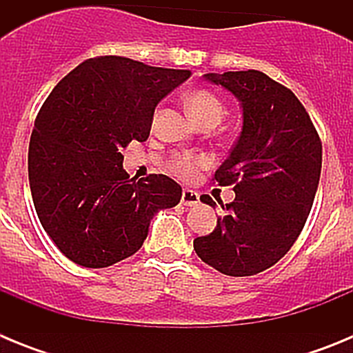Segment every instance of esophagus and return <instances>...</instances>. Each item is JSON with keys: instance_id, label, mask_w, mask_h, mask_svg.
<instances>
[{"instance_id": "34e87169", "label": "esophagus", "mask_w": 353, "mask_h": 353, "mask_svg": "<svg viewBox=\"0 0 353 353\" xmlns=\"http://www.w3.org/2000/svg\"><path fill=\"white\" fill-rule=\"evenodd\" d=\"M182 203L185 205V207H194V205H198L199 203L198 192L192 191V189H183Z\"/></svg>"}]
</instances>
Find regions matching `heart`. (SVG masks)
Wrapping results in <instances>:
<instances>
[{"mask_svg": "<svg viewBox=\"0 0 353 353\" xmlns=\"http://www.w3.org/2000/svg\"><path fill=\"white\" fill-rule=\"evenodd\" d=\"M185 105L187 111L191 114L192 120L196 123H205V121H214V123H219L221 118H223V104L214 93L207 92V90H192L185 95ZM199 164V161H194L191 157H176L171 164L173 171L180 176H191L194 173L196 166Z\"/></svg>", "mask_w": 353, "mask_h": 353, "instance_id": "obj_1", "label": "heart"}]
</instances>
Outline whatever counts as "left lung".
Wrapping results in <instances>:
<instances>
[{"mask_svg":"<svg viewBox=\"0 0 353 353\" xmlns=\"http://www.w3.org/2000/svg\"><path fill=\"white\" fill-rule=\"evenodd\" d=\"M240 102L242 130L230 157L215 171L235 199L194 251L226 276L263 272L281 260L301 235L322 171V143L304 105L260 70L205 74ZM201 201L217 207L210 196Z\"/></svg>","mask_w":353,"mask_h":353,"instance_id":"left-lung-1","label":"left lung"}]
</instances>
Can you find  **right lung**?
Wrapping results in <instances>:
<instances>
[{"label":"right lung","instance_id":"right-lung-1","mask_svg":"<svg viewBox=\"0 0 353 353\" xmlns=\"http://www.w3.org/2000/svg\"><path fill=\"white\" fill-rule=\"evenodd\" d=\"M191 70L92 58L46 99L28 150L37 215L68 260L102 269L132 256L159 210L180 203L166 174L129 179L121 150L146 141L155 108Z\"/></svg>","mask_w":353,"mask_h":353}]
</instances>
